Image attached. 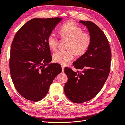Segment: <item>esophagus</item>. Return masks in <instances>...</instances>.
<instances>
[{
    "label": "esophagus",
    "mask_w": 125,
    "mask_h": 125,
    "mask_svg": "<svg viewBox=\"0 0 125 125\" xmlns=\"http://www.w3.org/2000/svg\"><path fill=\"white\" fill-rule=\"evenodd\" d=\"M61 67H62V72H64V65H61Z\"/></svg>",
    "instance_id": "34e87169"
}]
</instances>
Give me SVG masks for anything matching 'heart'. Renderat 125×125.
Returning a JSON list of instances; mask_svg holds the SVG:
<instances>
[{
  "label": "heart",
  "mask_w": 125,
  "mask_h": 125,
  "mask_svg": "<svg viewBox=\"0 0 125 125\" xmlns=\"http://www.w3.org/2000/svg\"><path fill=\"white\" fill-rule=\"evenodd\" d=\"M61 38L68 41L66 50H61L54 53L55 62L67 65L73 60L75 54L77 56L83 55L92 43V36L73 21H69L61 27L59 30ZM47 43L51 50L56 51L58 48V38L55 33H51L47 38Z\"/></svg>",
  "instance_id": "obj_1"
}]
</instances>
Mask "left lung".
I'll list each match as a JSON object with an SVG mask.
<instances>
[{
  "instance_id": "left-lung-1",
  "label": "left lung",
  "mask_w": 125,
  "mask_h": 125,
  "mask_svg": "<svg viewBox=\"0 0 125 125\" xmlns=\"http://www.w3.org/2000/svg\"><path fill=\"white\" fill-rule=\"evenodd\" d=\"M87 27L92 36V43L87 52L73 63L74 72L68 67L64 73L68 81L64 93L70 101L77 104L92 99L103 87L110 72L111 51L108 41L104 32L90 21H80Z\"/></svg>"
}]
</instances>
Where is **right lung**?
Returning <instances> with one entry per match:
<instances>
[{
  "label": "right lung",
  "instance_id": "obj_1",
  "mask_svg": "<svg viewBox=\"0 0 125 125\" xmlns=\"http://www.w3.org/2000/svg\"><path fill=\"white\" fill-rule=\"evenodd\" d=\"M62 20L59 17L33 18L19 29L12 41L9 67L13 84L24 98L36 102L47 94L60 64L50 63L48 36Z\"/></svg>",
  "mask_w": 125,
  "mask_h": 125
}]
</instances>
